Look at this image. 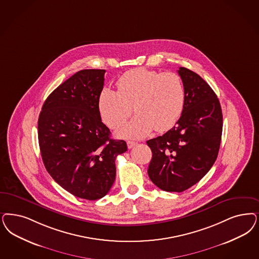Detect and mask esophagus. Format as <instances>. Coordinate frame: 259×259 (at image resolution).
Wrapping results in <instances>:
<instances>
[{"label": "esophagus", "mask_w": 259, "mask_h": 259, "mask_svg": "<svg viewBox=\"0 0 259 259\" xmlns=\"http://www.w3.org/2000/svg\"><path fill=\"white\" fill-rule=\"evenodd\" d=\"M137 144H138V143H137V142H133V141H128V142H127V146H128L129 149L133 148Z\"/></svg>", "instance_id": "34e87169"}]
</instances>
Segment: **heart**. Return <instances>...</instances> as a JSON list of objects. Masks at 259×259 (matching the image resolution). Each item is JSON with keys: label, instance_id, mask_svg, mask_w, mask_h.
I'll return each mask as SVG.
<instances>
[{"label": "heart", "instance_id": "b5f03b06", "mask_svg": "<svg viewBox=\"0 0 259 259\" xmlns=\"http://www.w3.org/2000/svg\"><path fill=\"white\" fill-rule=\"evenodd\" d=\"M117 92L104 89L98 98V109L103 121L118 134L140 138L151 133L165 132L178 121L186 99L184 83L177 73L159 72L137 68L122 74L116 82Z\"/></svg>", "mask_w": 259, "mask_h": 259}]
</instances>
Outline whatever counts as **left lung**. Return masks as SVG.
Masks as SVG:
<instances>
[{
    "label": "left lung",
    "mask_w": 259,
    "mask_h": 259,
    "mask_svg": "<svg viewBox=\"0 0 259 259\" xmlns=\"http://www.w3.org/2000/svg\"><path fill=\"white\" fill-rule=\"evenodd\" d=\"M186 99L176 125L147 141L152 151L148 176L164 191L191 188L211 168L220 148L223 115L213 90L196 72L181 67Z\"/></svg>",
    "instance_id": "left-lung-1"
}]
</instances>
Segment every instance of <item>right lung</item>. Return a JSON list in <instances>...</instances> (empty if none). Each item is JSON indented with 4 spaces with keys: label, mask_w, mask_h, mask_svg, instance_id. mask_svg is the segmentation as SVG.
<instances>
[{
    "label": "right lung",
    "mask_w": 259,
    "mask_h": 259,
    "mask_svg": "<svg viewBox=\"0 0 259 259\" xmlns=\"http://www.w3.org/2000/svg\"><path fill=\"white\" fill-rule=\"evenodd\" d=\"M105 70H82L46 99L38 118V141L46 169L72 195L98 200L116 179V156L127 151L101 121L98 98Z\"/></svg>",
    "instance_id": "obj_1"
}]
</instances>
